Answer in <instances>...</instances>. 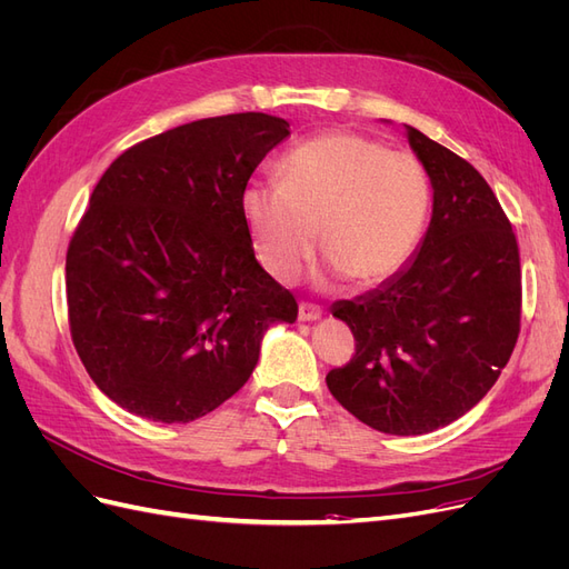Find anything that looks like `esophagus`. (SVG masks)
<instances>
[{
    "label": "esophagus",
    "mask_w": 569,
    "mask_h": 569,
    "mask_svg": "<svg viewBox=\"0 0 569 569\" xmlns=\"http://www.w3.org/2000/svg\"><path fill=\"white\" fill-rule=\"evenodd\" d=\"M322 318V311L318 306L313 303H301L299 306V320L301 322H313V320H320Z\"/></svg>",
    "instance_id": "obj_1"
}]
</instances>
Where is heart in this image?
<instances>
[{
	"mask_svg": "<svg viewBox=\"0 0 569 569\" xmlns=\"http://www.w3.org/2000/svg\"><path fill=\"white\" fill-rule=\"evenodd\" d=\"M280 184H249L239 197L258 263L291 284L316 249L332 278L385 284L416 253L429 213V178L408 151L356 132H327L278 163Z\"/></svg>",
	"mask_w": 569,
	"mask_h": 569,
	"instance_id": "heart-1",
	"label": "heart"
}]
</instances>
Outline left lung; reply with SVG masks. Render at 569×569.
<instances>
[{"mask_svg":"<svg viewBox=\"0 0 569 569\" xmlns=\"http://www.w3.org/2000/svg\"><path fill=\"white\" fill-rule=\"evenodd\" d=\"M406 137L432 184V220L396 278L332 306L356 356L325 377L351 416L399 437L435 432L485 399L522 308L518 239L487 180L420 130Z\"/></svg>","mask_w":569,"mask_h":569,"instance_id":"1","label":"left lung"}]
</instances>
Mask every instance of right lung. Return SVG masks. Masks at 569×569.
Returning a JSON list of instances; mask_svg holds the SVG:
<instances>
[{
	"label": "right lung",
	"mask_w": 569,
	"mask_h": 569,
	"mask_svg": "<svg viewBox=\"0 0 569 569\" xmlns=\"http://www.w3.org/2000/svg\"><path fill=\"white\" fill-rule=\"evenodd\" d=\"M289 134L268 113L203 118L107 168L66 253L71 337L113 403L192 422L247 385L299 306L253 256L239 197Z\"/></svg>",
	"instance_id": "1"
}]
</instances>
